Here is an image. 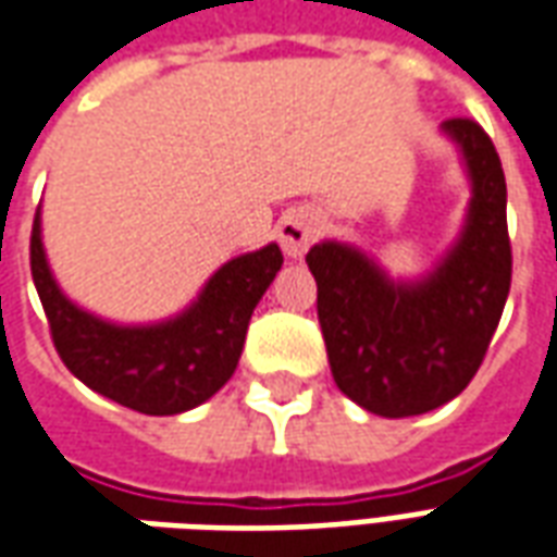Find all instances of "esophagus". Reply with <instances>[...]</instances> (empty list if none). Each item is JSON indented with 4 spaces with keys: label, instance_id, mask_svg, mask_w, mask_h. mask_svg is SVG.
Listing matches in <instances>:
<instances>
[{
    "label": "esophagus",
    "instance_id": "34e87169",
    "mask_svg": "<svg viewBox=\"0 0 557 557\" xmlns=\"http://www.w3.org/2000/svg\"><path fill=\"white\" fill-rule=\"evenodd\" d=\"M315 232H319V223H315L313 214L307 208H292L289 214L277 223V238L283 253L289 259H301L307 253V247L313 244Z\"/></svg>",
    "mask_w": 557,
    "mask_h": 557
}]
</instances>
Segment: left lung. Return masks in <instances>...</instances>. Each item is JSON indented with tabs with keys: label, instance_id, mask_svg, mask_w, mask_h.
Masks as SVG:
<instances>
[{
	"label": "left lung",
	"instance_id": "obj_1",
	"mask_svg": "<svg viewBox=\"0 0 557 557\" xmlns=\"http://www.w3.org/2000/svg\"><path fill=\"white\" fill-rule=\"evenodd\" d=\"M442 134L466 166V223L420 277H391L337 238L310 247L319 325L337 387L379 418H414L459 397L478 373L510 292L507 184L498 151L471 119Z\"/></svg>",
	"mask_w": 557,
	"mask_h": 557
}]
</instances>
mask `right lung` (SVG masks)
Listing matches in <instances>:
<instances>
[{
	"label": "right lung",
	"mask_w": 557,
	"mask_h": 557,
	"mask_svg": "<svg viewBox=\"0 0 557 557\" xmlns=\"http://www.w3.org/2000/svg\"><path fill=\"white\" fill-rule=\"evenodd\" d=\"M280 265L283 253L271 242L223 262L182 313L122 325L67 298L47 262L41 211L32 226V280L59 358L95 394L143 414H182L230 382L250 315Z\"/></svg>",
	"instance_id": "add662e5"
}]
</instances>
